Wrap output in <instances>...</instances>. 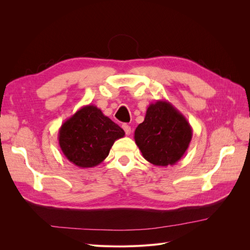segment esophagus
I'll use <instances>...</instances> for the list:
<instances>
[{
    "label": "esophagus",
    "mask_w": 250,
    "mask_h": 250,
    "mask_svg": "<svg viewBox=\"0 0 250 250\" xmlns=\"http://www.w3.org/2000/svg\"><path fill=\"white\" fill-rule=\"evenodd\" d=\"M123 129H124L125 133H126V135H129V134L131 133V127H130L129 125L124 124V125H123Z\"/></svg>",
    "instance_id": "esophagus-1"
}]
</instances>
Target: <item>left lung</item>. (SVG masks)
<instances>
[{"instance_id":"1","label":"left lung","mask_w":250,"mask_h":250,"mask_svg":"<svg viewBox=\"0 0 250 250\" xmlns=\"http://www.w3.org/2000/svg\"><path fill=\"white\" fill-rule=\"evenodd\" d=\"M192 135V127L183 113L170 102L160 100L148 106L144 122L134 131V141L146 161L167 167L184 156Z\"/></svg>"}]
</instances>
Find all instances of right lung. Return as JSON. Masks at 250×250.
I'll use <instances>...</instances> for the list:
<instances>
[{
	"mask_svg": "<svg viewBox=\"0 0 250 250\" xmlns=\"http://www.w3.org/2000/svg\"><path fill=\"white\" fill-rule=\"evenodd\" d=\"M125 135L118 124L95 105H85L59 128L58 142L64 156L79 168H93L107 157L117 140Z\"/></svg>",
	"mask_w": 250,
	"mask_h": 250,
	"instance_id": "add662e5",
	"label": "right lung"
}]
</instances>
